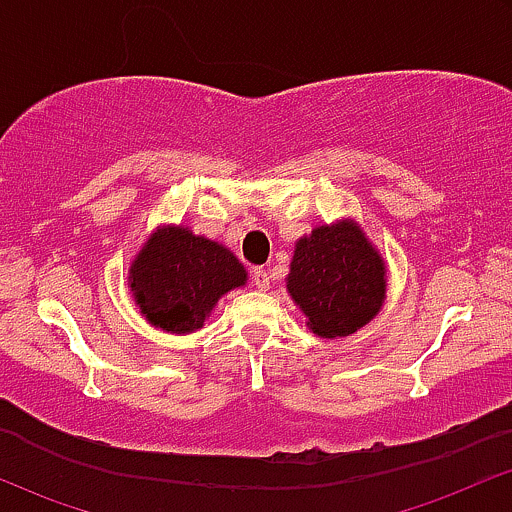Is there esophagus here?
<instances>
[{
    "mask_svg": "<svg viewBox=\"0 0 512 512\" xmlns=\"http://www.w3.org/2000/svg\"><path fill=\"white\" fill-rule=\"evenodd\" d=\"M254 285L258 290H268L270 287V275L263 268H254Z\"/></svg>",
    "mask_w": 512,
    "mask_h": 512,
    "instance_id": "34e87169",
    "label": "esophagus"
}]
</instances>
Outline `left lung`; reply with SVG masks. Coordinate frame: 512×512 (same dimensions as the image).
<instances>
[{"mask_svg": "<svg viewBox=\"0 0 512 512\" xmlns=\"http://www.w3.org/2000/svg\"><path fill=\"white\" fill-rule=\"evenodd\" d=\"M287 294L318 338H347L386 302L388 266L357 220L318 225L297 239Z\"/></svg>", "mask_w": 512, "mask_h": 512, "instance_id": "left-lung-1", "label": "left lung"}]
</instances>
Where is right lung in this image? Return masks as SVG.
<instances>
[{"label":"right lung","mask_w":512,"mask_h":512,"mask_svg":"<svg viewBox=\"0 0 512 512\" xmlns=\"http://www.w3.org/2000/svg\"><path fill=\"white\" fill-rule=\"evenodd\" d=\"M131 297L153 328L189 335L206 326L227 292L249 273L225 244L184 225H158L129 263Z\"/></svg>","instance_id":"1"}]
</instances>
